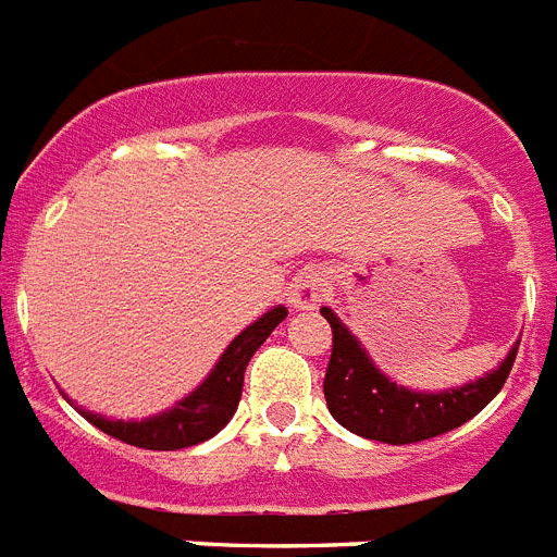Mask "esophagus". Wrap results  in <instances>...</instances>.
<instances>
[{"mask_svg": "<svg viewBox=\"0 0 557 557\" xmlns=\"http://www.w3.org/2000/svg\"><path fill=\"white\" fill-rule=\"evenodd\" d=\"M329 286H331L329 277L320 274V271L314 269L302 271L300 277L292 283V288H288V302H292V308H300V311H306V308H317L322 300H325Z\"/></svg>", "mask_w": 557, "mask_h": 557, "instance_id": "1", "label": "esophagus"}]
</instances>
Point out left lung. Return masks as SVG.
Wrapping results in <instances>:
<instances>
[{
  "label": "left lung",
  "mask_w": 557,
  "mask_h": 557,
  "mask_svg": "<svg viewBox=\"0 0 557 557\" xmlns=\"http://www.w3.org/2000/svg\"><path fill=\"white\" fill-rule=\"evenodd\" d=\"M334 334L329 371H325V401L336 422L357 436L385 442V445H413L424 438L442 436L447 430L459 428L473 419L493 401L507 382L518 354V339L509 348L507 359L495 371L484 373L481 380L467 382L453 391L422 394L405 385H396L373 366L368 350L357 336L345 329L331 308H320Z\"/></svg>",
  "instance_id": "left-lung-1"
}]
</instances>
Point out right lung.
Returning a JSON list of instances; mask_svg holds the SVG:
<instances>
[{"label":"right lung","instance_id":"1","mask_svg":"<svg viewBox=\"0 0 557 557\" xmlns=\"http://www.w3.org/2000/svg\"><path fill=\"white\" fill-rule=\"evenodd\" d=\"M286 308L274 306L260 320L251 322L249 329L240 331L223 350V357L218 359V366L212 368L207 380L200 382L186 399L177 401L175 408L149 416L141 422L104 419V416L90 413L78 405L76 410L98 430H104L107 436L121 438L133 447H144V450H181V447L200 445L214 433H221L228 419L235 416L243 394V373H246L249 359L269 339L271 331L286 320Z\"/></svg>","mask_w":557,"mask_h":557}]
</instances>
